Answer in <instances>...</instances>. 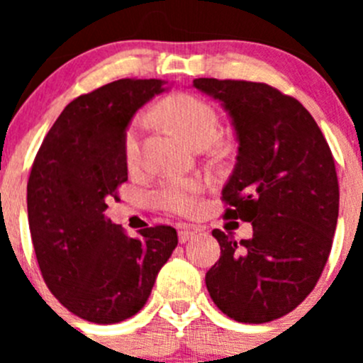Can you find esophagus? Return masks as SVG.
Segmentation results:
<instances>
[{
	"label": "esophagus",
	"mask_w": 363,
	"mask_h": 363,
	"mask_svg": "<svg viewBox=\"0 0 363 363\" xmlns=\"http://www.w3.org/2000/svg\"><path fill=\"white\" fill-rule=\"evenodd\" d=\"M195 235H196V230L188 228V226H181V230H179V242L181 244L188 242V240H191Z\"/></svg>",
	"instance_id": "1"
}]
</instances>
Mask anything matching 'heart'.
I'll use <instances>...</instances> for the list:
<instances>
[{
    "mask_svg": "<svg viewBox=\"0 0 363 363\" xmlns=\"http://www.w3.org/2000/svg\"><path fill=\"white\" fill-rule=\"evenodd\" d=\"M156 113L177 128L191 145H211L219 133V117L216 108L203 98L189 93H177L163 98L156 105ZM144 117L135 116L123 133V158L128 167L140 161V140ZM203 182L193 177H168L161 181L155 191V202L160 208L175 214H193L200 205Z\"/></svg>",
    "mask_w": 363,
    "mask_h": 363,
    "instance_id": "heart-1",
    "label": "heart"
}]
</instances>
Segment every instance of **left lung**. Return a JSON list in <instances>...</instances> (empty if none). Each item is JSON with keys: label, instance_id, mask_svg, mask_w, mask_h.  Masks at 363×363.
Here are the masks:
<instances>
[{"label": "left lung", "instance_id": "obj_1", "mask_svg": "<svg viewBox=\"0 0 363 363\" xmlns=\"http://www.w3.org/2000/svg\"><path fill=\"white\" fill-rule=\"evenodd\" d=\"M193 86L223 101L239 140L223 218L252 225L239 244L212 230L221 256L205 274L208 295L240 323L277 320L314 290L330 255L339 216L334 156L306 107L269 84L195 79Z\"/></svg>", "mask_w": 363, "mask_h": 363}]
</instances>
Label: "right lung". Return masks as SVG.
Listing matches in <instances>:
<instances>
[{"instance_id":"right-lung-1","label":"right lung","mask_w":363,"mask_h":363,"mask_svg":"<svg viewBox=\"0 0 363 363\" xmlns=\"http://www.w3.org/2000/svg\"><path fill=\"white\" fill-rule=\"evenodd\" d=\"M160 79H121L69 101L43 138L28 181V221L47 288L82 320L119 323L147 302L177 246L167 225L133 239L105 218L128 181L123 133L163 91Z\"/></svg>"}]
</instances>
